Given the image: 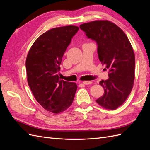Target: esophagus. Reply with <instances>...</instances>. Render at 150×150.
Segmentation results:
<instances>
[{
  "label": "esophagus",
  "instance_id": "1",
  "mask_svg": "<svg viewBox=\"0 0 150 150\" xmlns=\"http://www.w3.org/2000/svg\"><path fill=\"white\" fill-rule=\"evenodd\" d=\"M93 83L91 82V81H84V82L83 83V84H86V85H88V84H91Z\"/></svg>",
  "mask_w": 150,
  "mask_h": 150
}]
</instances>
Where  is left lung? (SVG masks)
<instances>
[{
  "label": "left lung",
  "instance_id": "1",
  "mask_svg": "<svg viewBox=\"0 0 150 150\" xmlns=\"http://www.w3.org/2000/svg\"><path fill=\"white\" fill-rule=\"evenodd\" d=\"M88 38L98 45L99 59L109 69V78L99 84L104 93L96 103L106 110H115L123 104L133 89L135 56L125 33L108 20L94 21L80 25Z\"/></svg>",
  "mask_w": 150,
  "mask_h": 150
}]
</instances>
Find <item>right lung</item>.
<instances>
[{"mask_svg":"<svg viewBox=\"0 0 150 150\" xmlns=\"http://www.w3.org/2000/svg\"><path fill=\"white\" fill-rule=\"evenodd\" d=\"M78 30L75 25L50 29L35 40L27 56L26 71L31 91L43 108L55 114L71 106L78 88L75 83L60 79L59 73L63 55Z\"/></svg>","mask_w":150,"mask_h":150,"instance_id":"add662e5","label":"right lung"}]
</instances>
